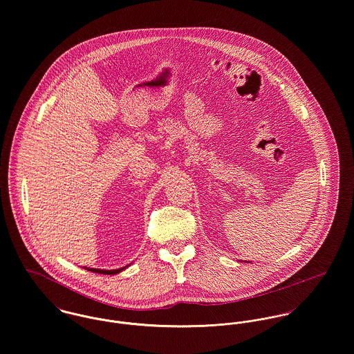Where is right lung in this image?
<instances>
[{"label":"right lung","mask_w":354,"mask_h":354,"mask_svg":"<svg viewBox=\"0 0 354 354\" xmlns=\"http://www.w3.org/2000/svg\"><path fill=\"white\" fill-rule=\"evenodd\" d=\"M85 269H86V270H89V272H93V273L107 275L118 274V273H120V272L123 270V268H122V269H117V270H102V269H89V268H85Z\"/></svg>","instance_id":"add662e5"}]
</instances>
